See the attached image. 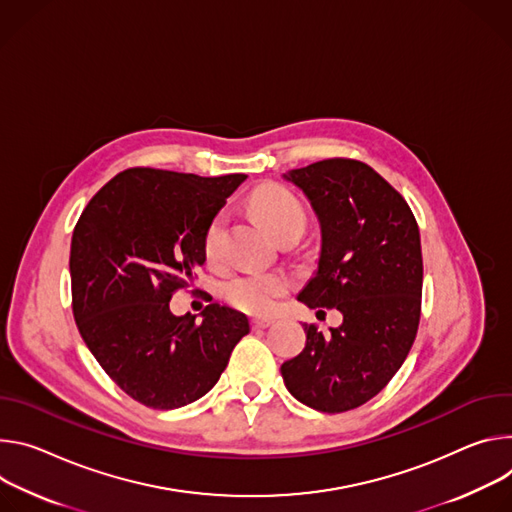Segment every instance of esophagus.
<instances>
[{
	"label": "esophagus",
	"instance_id": "34e87169",
	"mask_svg": "<svg viewBox=\"0 0 512 512\" xmlns=\"http://www.w3.org/2000/svg\"><path fill=\"white\" fill-rule=\"evenodd\" d=\"M274 323V319H268V317H256L252 319V327L254 329H264V327H270Z\"/></svg>",
	"mask_w": 512,
	"mask_h": 512
}]
</instances>
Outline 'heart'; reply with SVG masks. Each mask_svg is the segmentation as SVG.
Instances as JSON below:
<instances>
[{"label": "heart", "mask_w": 512, "mask_h": 512, "mask_svg": "<svg viewBox=\"0 0 512 512\" xmlns=\"http://www.w3.org/2000/svg\"><path fill=\"white\" fill-rule=\"evenodd\" d=\"M252 207L268 223L270 230L278 236L291 225H305V209L301 201L285 187L266 185L252 195ZM223 236H225V217L217 215L205 234V256L209 262H215L223 254ZM289 291V278L280 272H260L244 270L225 280L223 297L236 309L246 313H268L274 309L276 301Z\"/></svg>", "instance_id": "b5f03b06"}]
</instances>
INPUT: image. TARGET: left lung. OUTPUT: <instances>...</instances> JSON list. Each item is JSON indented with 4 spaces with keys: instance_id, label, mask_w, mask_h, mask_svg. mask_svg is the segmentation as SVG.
<instances>
[{
    "instance_id": "1",
    "label": "left lung",
    "mask_w": 512,
    "mask_h": 512,
    "mask_svg": "<svg viewBox=\"0 0 512 512\" xmlns=\"http://www.w3.org/2000/svg\"><path fill=\"white\" fill-rule=\"evenodd\" d=\"M297 185L321 225L315 276L299 293L309 309H337L344 323L280 366L289 392L323 413L352 411L399 372L421 317L423 256L407 201L360 160L327 158L282 175Z\"/></svg>"
}]
</instances>
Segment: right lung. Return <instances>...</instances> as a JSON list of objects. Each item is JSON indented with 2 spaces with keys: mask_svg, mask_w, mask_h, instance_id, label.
<instances>
[{
  "mask_svg": "<svg viewBox=\"0 0 512 512\" xmlns=\"http://www.w3.org/2000/svg\"><path fill=\"white\" fill-rule=\"evenodd\" d=\"M244 181L128 168L75 225L69 268L79 333L107 376L146 407L201 399L250 331L244 313L219 303L201 321L168 307L203 266L207 227Z\"/></svg>",
  "mask_w": 512,
  "mask_h": 512,
  "instance_id": "right-lung-1",
  "label": "right lung"
}]
</instances>
